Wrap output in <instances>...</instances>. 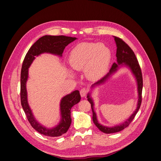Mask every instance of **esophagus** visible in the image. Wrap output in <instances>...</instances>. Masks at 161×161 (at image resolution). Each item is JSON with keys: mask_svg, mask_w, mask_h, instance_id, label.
<instances>
[{"mask_svg": "<svg viewBox=\"0 0 161 161\" xmlns=\"http://www.w3.org/2000/svg\"><path fill=\"white\" fill-rule=\"evenodd\" d=\"M87 90L85 89V88H83L80 91V96L82 97H84L86 96V94H87Z\"/></svg>", "mask_w": 161, "mask_h": 161, "instance_id": "1", "label": "esophagus"}]
</instances>
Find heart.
I'll return each mask as SVG.
<instances>
[{"mask_svg": "<svg viewBox=\"0 0 161 161\" xmlns=\"http://www.w3.org/2000/svg\"><path fill=\"white\" fill-rule=\"evenodd\" d=\"M110 60V50L104 44L82 42L71 50L69 63L73 70H84L86 78L91 81H97L107 72ZM69 73L73 74L71 71Z\"/></svg>", "mask_w": 161, "mask_h": 161, "instance_id": "b5f03b06", "label": "heart"}]
</instances>
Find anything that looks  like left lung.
I'll list each match as a JSON object with an SVG mask.
<instances>
[{
    "mask_svg": "<svg viewBox=\"0 0 161 161\" xmlns=\"http://www.w3.org/2000/svg\"><path fill=\"white\" fill-rule=\"evenodd\" d=\"M114 40L115 41V44L117 46V52H116V57L117 61L116 63H114L112 68L110 69L109 73L107 75L104 77L102 79L95 82L91 86V90L88 92L87 95L88 101L91 104L92 109L93 112V121L95 126L101 130L102 132L105 133H117L122 131V130L126 128L130 122L133 120L136 114H137L138 111L140 108L141 101H142V72L141 68L139 66L138 60L135 57L134 52L132 51V49L130 47L124 42L121 39L114 36ZM121 67H126L129 69L131 71L133 76L134 77L136 83L137 84L138 87V103L137 107L135 110L133 114L125 121L119 124V125L114 126V127H106L101 125L97 121L96 114L94 109V102L91 97L92 92L98 86H100L101 85L104 84L114 74L117 72V71Z\"/></svg>",
    "mask_w": 161,
    "mask_h": 161,
    "instance_id": "obj_1",
    "label": "left lung"
}]
</instances>
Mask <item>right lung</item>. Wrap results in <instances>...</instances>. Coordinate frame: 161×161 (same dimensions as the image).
Instances as JSON below:
<instances>
[{
	"mask_svg": "<svg viewBox=\"0 0 161 161\" xmlns=\"http://www.w3.org/2000/svg\"><path fill=\"white\" fill-rule=\"evenodd\" d=\"M76 39H77L75 37L64 35H44L33 44L23 61L20 75L21 105L31 126L45 136L59 137L67 132L71 123V109L80 102V93L79 90H75L62 98L60 102V121L52 128L46 127L35 119L28 103L26 90L28 69L35 57L42 53H49L62 57L66 46Z\"/></svg>",
	"mask_w": 161,
	"mask_h": 161,
	"instance_id": "add662e5",
	"label": "right lung"
}]
</instances>
